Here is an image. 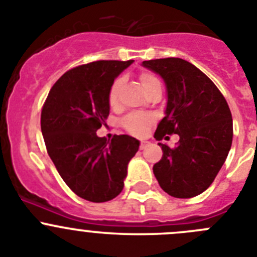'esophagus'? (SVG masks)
<instances>
[{
    "instance_id": "obj_1",
    "label": "esophagus",
    "mask_w": 257,
    "mask_h": 257,
    "mask_svg": "<svg viewBox=\"0 0 257 257\" xmlns=\"http://www.w3.org/2000/svg\"><path fill=\"white\" fill-rule=\"evenodd\" d=\"M150 144V141H148V140H141V143H140V149H144L145 147H148V145Z\"/></svg>"
}]
</instances>
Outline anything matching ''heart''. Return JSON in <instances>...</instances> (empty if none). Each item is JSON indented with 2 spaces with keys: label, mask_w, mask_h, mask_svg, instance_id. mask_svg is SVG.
Returning <instances> with one entry per match:
<instances>
[{
  "label": "heart",
  "mask_w": 257,
  "mask_h": 257,
  "mask_svg": "<svg viewBox=\"0 0 257 257\" xmlns=\"http://www.w3.org/2000/svg\"><path fill=\"white\" fill-rule=\"evenodd\" d=\"M141 84H143V88L147 89L150 85H153L154 82L159 81L157 76H154L153 74L149 72H144L141 74L140 76ZM119 86H121V79H117L113 81V84L110 85L109 91H108V102L110 105H116L117 100H118V90ZM152 117L147 116V114H140V113H133L130 116H127L123 121V126L126 127L127 131H130L134 135H144L147 133L148 127L152 123Z\"/></svg>",
  "instance_id": "heart-1"
}]
</instances>
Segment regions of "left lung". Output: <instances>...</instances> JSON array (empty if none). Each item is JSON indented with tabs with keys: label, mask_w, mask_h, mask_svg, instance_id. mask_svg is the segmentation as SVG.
Returning a JSON list of instances; mask_svg holds the SVG:
<instances>
[{
	"label": "left lung",
	"mask_w": 257,
	"mask_h": 257,
	"mask_svg": "<svg viewBox=\"0 0 257 257\" xmlns=\"http://www.w3.org/2000/svg\"><path fill=\"white\" fill-rule=\"evenodd\" d=\"M141 65L159 75L167 88L166 116L154 138L180 136L176 148L158 144L163 157L153 167L155 178L171 196H197L213 183L232 147L233 122L227 100L204 72L182 58Z\"/></svg>",
	"instance_id": "obj_1"
}]
</instances>
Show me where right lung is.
<instances>
[{"label": "right lung", "instance_id": "right-lung-1", "mask_svg": "<svg viewBox=\"0 0 257 257\" xmlns=\"http://www.w3.org/2000/svg\"><path fill=\"white\" fill-rule=\"evenodd\" d=\"M130 61H95L63 74L52 86L41 114L47 152L66 185L91 202L114 199L123 190L127 166L140 141L96 130L109 114L108 91Z\"/></svg>", "mask_w": 257, "mask_h": 257}]
</instances>
